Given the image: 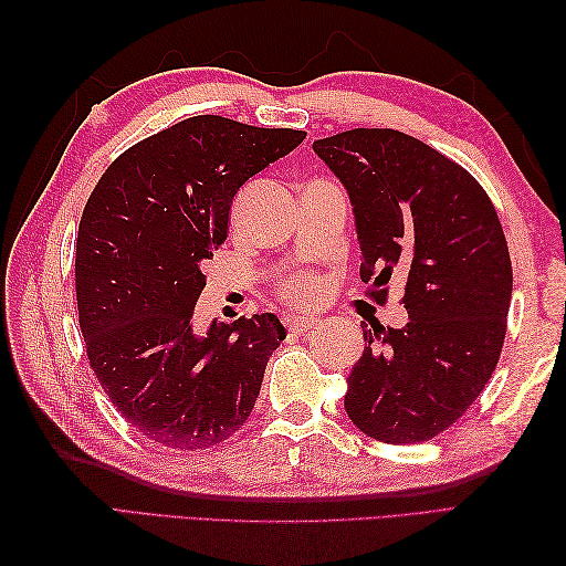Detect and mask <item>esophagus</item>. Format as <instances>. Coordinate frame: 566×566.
Segmentation results:
<instances>
[{
	"mask_svg": "<svg viewBox=\"0 0 566 566\" xmlns=\"http://www.w3.org/2000/svg\"><path fill=\"white\" fill-rule=\"evenodd\" d=\"M318 321L316 318H302V316H292L286 318V328L294 331V333H306L311 328H316Z\"/></svg>",
	"mask_w": 566,
	"mask_h": 566,
	"instance_id": "obj_1",
	"label": "esophagus"
}]
</instances>
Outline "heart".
I'll return each mask as SVG.
<instances>
[{"label":"heart","instance_id":"heart-1","mask_svg":"<svg viewBox=\"0 0 566 566\" xmlns=\"http://www.w3.org/2000/svg\"><path fill=\"white\" fill-rule=\"evenodd\" d=\"M276 294L292 306H311L323 296V280L314 272H292L276 282Z\"/></svg>","mask_w":566,"mask_h":566}]
</instances>
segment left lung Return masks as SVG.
<instances>
[{
	"label": "left lung",
	"mask_w": 566,
	"mask_h": 566,
	"mask_svg": "<svg viewBox=\"0 0 566 566\" xmlns=\"http://www.w3.org/2000/svg\"><path fill=\"white\" fill-rule=\"evenodd\" d=\"M314 150L350 195L369 296L384 304L391 276L406 280V326L363 323L345 411L379 442H426L464 416L499 365L513 292L499 213L462 165L401 130H343Z\"/></svg>",
	"instance_id": "left-lung-1"
}]
</instances>
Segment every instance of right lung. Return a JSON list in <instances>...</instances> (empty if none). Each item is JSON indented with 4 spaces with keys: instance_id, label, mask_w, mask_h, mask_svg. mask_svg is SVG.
<instances>
[{
    "instance_id": "1",
    "label": "right lung",
    "mask_w": 566,
    "mask_h": 566,
    "mask_svg": "<svg viewBox=\"0 0 566 566\" xmlns=\"http://www.w3.org/2000/svg\"><path fill=\"white\" fill-rule=\"evenodd\" d=\"M306 138L223 116H191L130 146L84 203L75 245L80 331L104 394L140 436L207 450L245 423L274 314L191 328L203 260L228 235L233 197Z\"/></svg>"
}]
</instances>
